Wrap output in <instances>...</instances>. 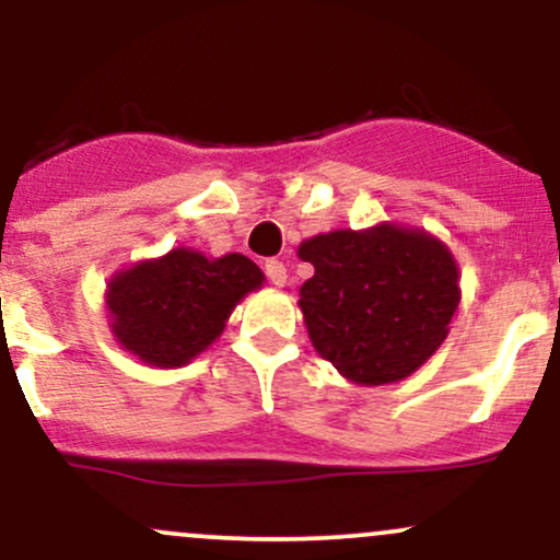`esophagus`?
Here are the masks:
<instances>
[{"mask_svg": "<svg viewBox=\"0 0 560 560\" xmlns=\"http://www.w3.org/2000/svg\"><path fill=\"white\" fill-rule=\"evenodd\" d=\"M266 276L271 279V284L284 287L287 284V268L281 260H268L266 262Z\"/></svg>", "mask_w": 560, "mask_h": 560, "instance_id": "1", "label": "esophagus"}]
</instances>
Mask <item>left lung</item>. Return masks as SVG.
Here are the masks:
<instances>
[{
  "mask_svg": "<svg viewBox=\"0 0 560 560\" xmlns=\"http://www.w3.org/2000/svg\"><path fill=\"white\" fill-rule=\"evenodd\" d=\"M316 268L300 287L307 337L363 387L400 382L440 350L460 302L458 262L421 229L378 223L300 244Z\"/></svg>",
  "mask_w": 560,
  "mask_h": 560,
  "instance_id": "obj_1",
  "label": "left lung"
}]
</instances>
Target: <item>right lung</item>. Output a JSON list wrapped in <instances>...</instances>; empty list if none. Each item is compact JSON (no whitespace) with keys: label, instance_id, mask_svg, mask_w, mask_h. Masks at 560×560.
Here are the masks:
<instances>
[{"label":"right lung","instance_id":"right-lung-1","mask_svg":"<svg viewBox=\"0 0 560 560\" xmlns=\"http://www.w3.org/2000/svg\"><path fill=\"white\" fill-rule=\"evenodd\" d=\"M266 276L240 253L205 258L189 247L118 271L107 284V311L120 347L158 369L191 363L221 337L236 302Z\"/></svg>","mask_w":560,"mask_h":560}]
</instances>
